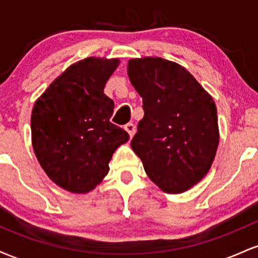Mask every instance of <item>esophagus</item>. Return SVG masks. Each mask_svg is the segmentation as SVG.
Masks as SVG:
<instances>
[{
	"label": "esophagus",
	"instance_id": "1",
	"mask_svg": "<svg viewBox=\"0 0 258 258\" xmlns=\"http://www.w3.org/2000/svg\"><path fill=\"white\" fill-rule=\"evenodd\" d=\"M125 130H126V132L128 133L130 135V137H133V135H135L136 133V126L133 125V123H127V125L125 126Z\"/></svg>",
	"mask_w": 258,
	"mask_h": 258
}]
</instances>
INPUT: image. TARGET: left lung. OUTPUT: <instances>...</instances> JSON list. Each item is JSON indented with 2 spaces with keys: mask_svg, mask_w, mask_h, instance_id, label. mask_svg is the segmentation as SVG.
Wrapping results in <instances>:
<instances>
[{
  "mask_svg": "<svg viewBox=\"0 0 258 258\" xmlns=\"http://www.w3.org/2000/svg\"><path fill=\"white\" fill-rule=\"evenodd\" d=\"M127 74L144 110L132 150L162 191L183 193L205 177L217 152L214 99L188 70L166 59H130Z\"/></svg>",
  "mask_w": 258,
  "mask_h": 258,
  "instance_id": "1",
  "label": "left lung"
}]
</instances>
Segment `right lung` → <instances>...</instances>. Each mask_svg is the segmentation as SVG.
I'll list each match as a JSON object with an SVG mask.
<instances>
[{"mask_svg": "<svg viewBox=\"0 0 258 258\" xmlns=\"http://www.w3.org/2000/svg\"><path fill=\"white\" fill-rule=\"evenodd\" d=\"M116 58L90 57L70 65L35 102L31 139L41 167L55 184L85 194L109 172V161L128 141L110 122L114 102L104 94Z\"/></svg>", "mask_w": 258, "mask_h": 258, "instance_id": "obj_1", "label": "right lung"}]
</instances>
